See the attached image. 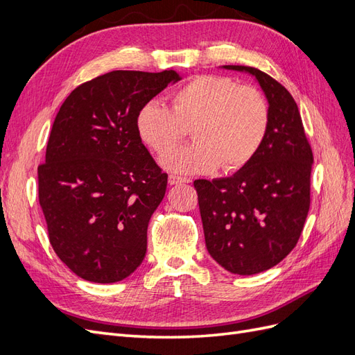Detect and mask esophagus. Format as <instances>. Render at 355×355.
Returning a JSON list of instances; mask_svg holds the SVG:
<instances>
[{
  "label": "esophagus",
  "instance_id": "obj_1",
  "mask_svg": "<svg viewBox=\"0 0 355 355\" xmlns=\"http://www.w3.org/2000/svg\"><path fill=\"white\" fill-rule=\"evenodd\" d=\"M189 179L187 178H180V176H176V175H170L168 176V184L170 185H179V184H188Z\"/></svg>",
  "mask_w": 355,
  "mask_h": 355
}]
</instances>
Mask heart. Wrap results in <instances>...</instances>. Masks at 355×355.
Returning a JSON list of instances; mask_svg holds the SVG:
<instances>
[{"label": "heart", "mask_w": 355, "mask_h": 355, "mask_svg": "<svg viewBox=\"0 0 355 355\" xmlns=\"http://www.w3.org/2000/svg\"><path fill=\"white\" fill-rule=\"evenodd\" d=\"M270 105L252 85L222 75H200L171 96V110L149 102L136 116V130L153 151L163 157L191 130L198 141L163 158L178 173H210L245 167L265 141Z\"/></svg>", "instance_id": "obj_1"}]
</instances>
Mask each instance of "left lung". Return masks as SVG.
I'll use <instances>...</instances> for the list:
<instances>
[{
  "label": "left lung",
  "instance_id": "left-lung-1",
  "mask_svg": "<svg viewBox=\"0 0 355 355\" xmlns=\"http://www.w3.org/2000/svg\"><path fill=\"white\" fill-rule=\"evenodd\" d=\"M252 73L270 105L265 141L230 178L197 179L194 188L210 256L232 274L253 275L280 263L295 249L309 210L314 157L292 94L270 75Z\"/></svg>",
  "mask_w": 355,
  "mask_h": 355
}]
</instances>
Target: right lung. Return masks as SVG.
Returning a JSON list of instances; mask_svg holds the SVG:
<instances>
[{
    "label": "right lung",
    "instance_id": "obj_1",
    "mask_svg": "<svg viewBox=\"0 0 355 355\" xmlns=\"http://www.w3.org/2000/svg\"><path fill=\"white\" fill-rule=\"evenodd\" d=\"M179 80L171 69L112 71L60 106L38 166V200L53 250L84 280L121 282L144 261L167 173L139 137L136 116Z\"/></svg>",
    "mask_w": 355,
    "mask_h": 355
}]
</instances>
